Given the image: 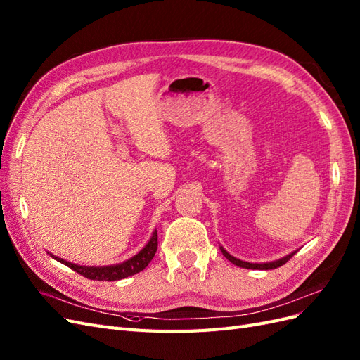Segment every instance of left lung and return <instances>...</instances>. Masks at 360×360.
Returning <instances> with one entry per match:
<instances>
[{"mask_svg": "<svg viewBox=\"0 0 360 360\" xmlns=\"http://www.w3.org/2000/svg\"><path fill=\"white\" fill-rule=\"evenodd\" d=\"M219 249H221V252L225 255V258L230 259L233 264H236V266H238V267H245V269H259V270H270V269H276V267H279V266H282V264H285L287 261L299 250V249L294 250V252L285 255L284 258H279V259H276V261H270V263H263V264H257V263H255V264H252V263H246V261H242V259H238V258L230 255L222 246H219Z\"/></svg>", "mask_w": 360, "mask_h": 360, "instance_id": "left-lung-1", "label": "left lung"}]
</instances>
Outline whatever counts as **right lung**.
<instances>
[{
  "mask_svg": "<svg viewBox=\"0 0 360 360\" xmlns=\"http://www.w3.org/2000/svg\"><path fill=\"white\" fill-rule=\"evenodd\" d=\"M158 250V230L153 231V236L148 240V243L139 250L136 255L132 258H129L123 263L120 264H112V266H103V267H94V266H78L69 263V261L58 258L57 255H53L48 252L53 259L60 261L61 264H66L72 270H75L76 274H79L85 278L93 279V281H118L127 276H132L135 274H139L141 270H144L151 259H153L155 254Z\"/></svg>",
  "mask_w": 360,
  "mask_h": 360,
  "instance_id": "add662e5",
  "label": "right lung"
}]
</instances>
